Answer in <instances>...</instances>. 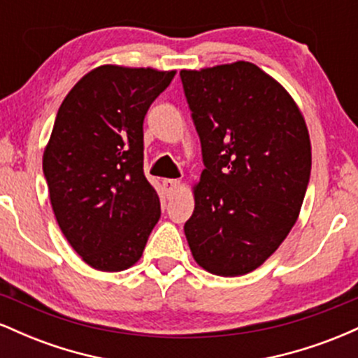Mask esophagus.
<instances>
[{
  "instance_id": "obj_1",
  "label": "esophagus",
  "mask_w": 358,
  "mask_h": 358,
  "mask_svg": "<svg viewBox=\"0 0 358 358\" xmlns=\"http://www.w3.org/2000/svg\"><path fill=\"white\" fill-rule=\"evenodd\" d=\"M163 187H165L166 195H173L180 188V180H163Z\"/></svg>"
}]
</instances>
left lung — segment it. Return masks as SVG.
Here are the masks:
<instances>
[{"label": "left lung", "mask_w": 358, "mask_h": 358, "mask_svg": "<svg viewBox=\"0 0 358 358\" xmlns=\"http://www.w3.org/2000/svg\"><path fill=\"white\" fill-rule=\"evenodd\" d=\"M180 77L205 165L185 236L200 268L242 276L298 220L311 171L306 122L286 89L250 62Z\"/></svg>", "instance_id": "left-lung-1"}]
</instances>
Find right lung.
Here are the masks:
<instances>
[{"label":"right lung","instance_id":"add662e5","mask_svg":"<svg viewBox=\"0 0 358 358\" xmlns=\"http://www.w3.org/2000/svg\"><path fill=\"white\" fill-rule=\"evenodd\" d=\"M175 73L101 65L57 113L43 175L62 234L90 268L136 264L159 220L158 193L143 171V121Z\"/></svg>","mask_w":358,"mask_h":358}]
</instances>
